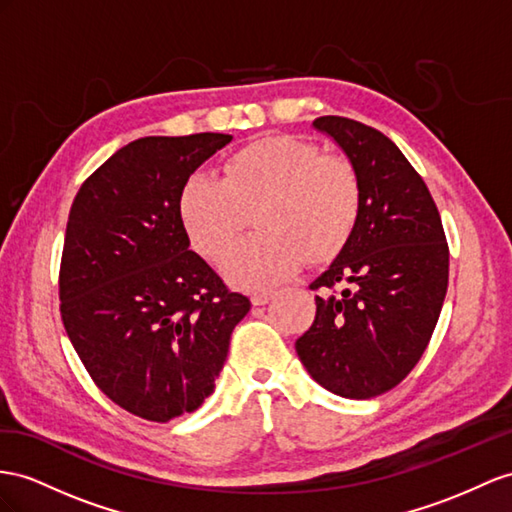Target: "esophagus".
I'll return each mask as SVG.
<instances>
[{"label":"esophagus","instance_id":"34e87169","mask_svg":"<svg viewBox=\"0 0 512 512\" xmlns=\"http://www.w3.org/2000/svg\"><path fill=\"white\" fill-rule=\"evenodd\" d=\"M272 296H274L272 290H261V292H253L251 300H253V305L259 307V305H266Z\"/></svg>","mask_w":512,"mask_h":512}]
</instances>
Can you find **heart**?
Masks as SVG:
<instances>
[{
	"mask_svg": "<svg viewBox=\"0 0 512 512\" xmlns=\"http://www.w3.org/2000/svg\"><path fill=\"white\" fill-rule=\"evenodd\" d=\"M257 212L261 233L222 261L240 285H270L300 261L333 257L355 231L361 181L344 155L322 153L294 136H266L233 151L222 179L194 173L179 194V214L192 244L218 261Z\"/></svg>",
	"mask_w": 512,
	"mask_h": 512,
	"instance_id": "1",
	"label": "heart"
}]
</instances>
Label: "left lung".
Segmentation results:
<instances>
[{"label": "left lung", "instance_id": "1", "mask_svg": "<svg viewBox=\"0 0 512 512\" xmlns=\"http://www.w3.org/2000/svg\"><path fill=\"white\" fill-rule=\"evenodd\" d=\"M355 166L361 212L355 231L309 287L316 320L296 339L316 383L365 400L404 381L435 331L448 292L450 251L424 179L381 131L346 116H320Z\"/></svg>", "mask_w": 512, "mask_h": 512}]
</instances>
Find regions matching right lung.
I'll use <instances>...</instances> for the list:
<instances>
[{"mask_svg":"<svg viewBox=\"0 0 512 512\" xmlns=\"http://www.w3.org/2000/svg\"><path fill=\"white\" fill-rule=\"evenodd\" d=\"M229 134L147 136L90 175L69 212L60 316L95 385L149 422L199 409L251 300L190 251L183 183Z\"/></svg>","mask_w":512,"mask_h":512,"instance_id":"right-lung-1","label":"right lung"}]
</instances>
